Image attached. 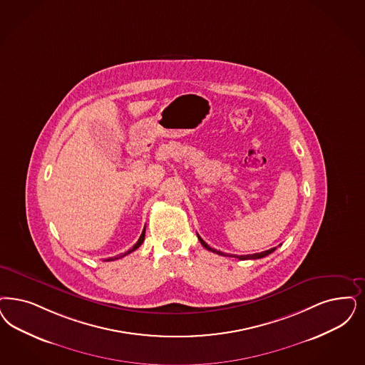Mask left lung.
I'll list each match as a JSON object with an SVG mask.
<instances>
[{"label":"left lung","instance_id":"left-lung-1","mask_svg":"<svg viewBox=\"0 0 365 365\" xmlns=\"http://www.w3.org/2000/svg\"><path fill=\"white\" fill-rule=\"evenodd\" d=\"M198 240L201 241L202 245H203V247H205L207 251H212L214 252V253H217V255L225 256L222 252L215 251V250H213V248H210V247H209V245H207V244H206V242H205V241H203V240H202L200 236H198ZM275 250H277V248H271V250H268V251L260 252V253H253V255H242V256H237V257H239L240 260H248V259H253V260H255V259H262V257L268 256L269 253H272V252L275 251Z\"/></svg>","mask_w":365,"mask_h":365}]
</instances>
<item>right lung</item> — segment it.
I'll use <instances>...</instances> for the list:
<instances>
[{
    "label": "right lung",
    "instance_id": "right-lung-1",
    "mask_svg": "<svg viewBox=\"0 0 365 365\" xmlns=\"http://www.w3.org/2000/svg\"><path fill=\"white\" fill-rule=\"evenodd\" d=\"M144 237H145V227L143 229V233H141V236H140V239L138 240V242L133 245V248L132 250H129V251L125 252V253H123V255H120V256H114V257H110V259H108L106 262H112V260H117V259H120V257H123V256H126L128 253H130V252L136 251L138 247L143 244V241H144Z\"/></svg>",
    "mask_w": 365,
    "mask_h": 365
}]
</instances>
